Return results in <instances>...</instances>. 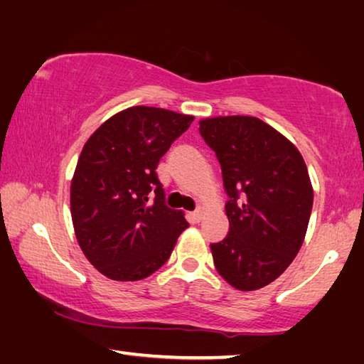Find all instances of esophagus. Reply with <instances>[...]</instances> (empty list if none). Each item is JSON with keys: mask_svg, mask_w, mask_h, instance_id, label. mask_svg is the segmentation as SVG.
I'll list each match as a JSON object with an SVG mask.
<instances>
[{"mask_svg": "<svg viewBox=\"0 0 364 364\" xmlns=\"http://www.w3.org/2000/svg\"><path fill=\"white\" fill-rule=\"evenodd\" d=\"M203 214H205V211H203V208H198L195 213H192L193 222H200L203 219Z\"/></svg>", "mask_w": 364, "mask_h": 364, "instance_id": "esophagus-1", "label": "esophagus"}]
</instances>
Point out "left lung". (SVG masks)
Returning a JSON list of instances; mask_svg holds the SVG:
<instances>
[{"label": "left lung", "mask_w": 364, "mask_h": 364, "mask_svg": "<svg viewBox=\"0 0 364 364\" xmlns=\"http://www.w3.org/2000/svg\"><path fill=\"white\" fill-rule=\"evenodd\" d=\"M200 134L215 151L228 195L230 230L211 245L215 269L240 291L264 288L288 269L307 233V164L294 144L254 117L201 119Z\"/></svg>", "instance_id": "obj_1"}]
</instances>
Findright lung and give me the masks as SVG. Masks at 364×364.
<instances>
[{"label": "right lung", "mask_w": 364, "mask_h": 364, "mask_svg": "<svg viewBox=\"0 0 364 364\" xmlns=\"http://www.w3.org/2000/svg\"><path fill=\"white\" fill-rule=\"evenodd\" d=\"M195 118L164 108L113 114L82 146L70 188L76 240L102 275L137 282L164 265L188 222L166 206L161 156Z\"/></svg>", "instance_id": "right-lung-1"}]
</instances>
